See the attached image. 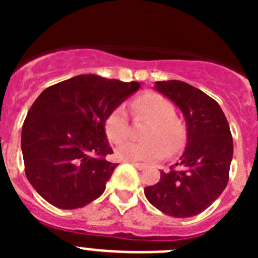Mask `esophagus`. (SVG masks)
I'll return each mask as SVG.
<instances>
[{
	"mask_svg": "<svg viewBox=\"0 0 258 258\" xmlns=\"http://www.w3.org/2000/svg\"><path fill=\"white\" fill-rule=\"evenodd\" d=\"M131 164H132V165H133V166H136L137 169H140V170L145 169V168H146L145 164H141V163H131Z\"/></svg>",
	"mask_w": 258,
	"mask_h": 258,
	"instance_id": "34e87169",
	"label": "esophagus"
}]
</instances>
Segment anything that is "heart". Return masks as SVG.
<instances>
[{
    "label": "heart",
    "instance_id": "1",
    "mask_svg": "<svg viewBox=\"0 0 258 258\" xmlns=\"http://www.w3.org/2000/svg\"><path fill=\"white\" fill-rule=\"evenodd\" d=\"M134 112L149 120L143 142H126L118 146L116 156L122 161H151L156 160L166 152L173 155L183 147L186 131L178 118L174 117V108L166 98L156 93H146L133 102ZM106 134L113 143L126 140L129 133V121L126 111L118 106L109 113L106 120Z\"/></svg>",
    "mask_w": 258,
    "mask_h": 258
}]
</instances>
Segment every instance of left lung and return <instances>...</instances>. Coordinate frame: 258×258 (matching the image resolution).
<instances>
[{"instance_id": "obj_1", "label": "left lung", "mask_w": 258, "mask_h": 258, "mask_svg": "<svg viewBox=\"0 0 258 258\" xmlns=\"http://www.w3.org/2000/svg\"><path fill=\"white\" fill-rule=\"evenodd\" d=\"M155 90L181 109L187 142L183 154L160 181L145 187L155 208L177 218L206 211L226 188L232 160V137L220 104L183 81H156Z\"/></svg>"}]
</instances>
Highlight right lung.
Instances as JSON below:
<instances>
[{
	"instance_id": "1",
	"label": "right lung",
	"mask_w": 258,
	"mask_h": 258,
	"mask_svg": "<svg viewBox=\"0 0 258 258\" xmlns=\"http://www.w3.org/2000/svg\"><path fill=\"white\" fill-rule=\"evenodd\" d=\"M141 88L97 75H80L45 89L22 129V152L32 187L51 206L83 208L98 199L117 164L106 120Z\"/></svg>"
}]
</instances>
